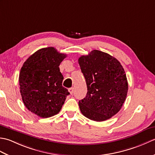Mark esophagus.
Instances as JSON below:
<instances>
[{
	"instance_id": "1",
	"label": "esophagus",
	"mask_w": 155,
	"mask_h": 155,
	"mask_svg": "<svg viewBox=\"0 0 155 155\" xmlns=\"http://www.w3.org/2000/svg\"><path fill=\"white\" fill-rule=\"evenodd\" d=\"M68 92L70 93L71 94H72V93H73V88H68Z\"/></svg>"
}]
</instances>
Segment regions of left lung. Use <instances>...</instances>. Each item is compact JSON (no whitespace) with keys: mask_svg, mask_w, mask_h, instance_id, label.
Wrapping results in <instances>:
<instances>
[{"mask_svg":"<svg viewBox=\"0 0 155 155\" xmlns=\"http://www.w3.org/2000/svg\"><path fill=\"white\" fill-rule=\"evenodd\" d=\"M87 93L78 101L81 112L94 121L109 119L120 110L127 98L128 82L117 58L106 52L92 51L78 58Z\"/></svg>","mask_w":155,"mask_h":155,"instance_id":"left-lung-1","label":"left lung"}]
</instances>
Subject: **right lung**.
Returning a JSON list of instances; mask_svg holds the SVG:
<instances>
[{
    "mask_svg": "<svg viewBox=\"0 0 155 155\" xmlns=\"http://www.w3.org/2000/svg\"><path fill=\"white\" fill-rule=\"evenodd\" d=\"M67 57L54 47L41 48L28 58L19 74L20 92L25 107L41 118L60 112L69 93L62 87L59 65Z\"/></svg>",
    "mask_w": 155,
    "mask_h": 155,
    "instance_id": "1",
    "label": "right lung"
}]
</instances>
